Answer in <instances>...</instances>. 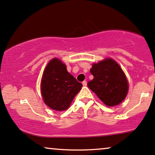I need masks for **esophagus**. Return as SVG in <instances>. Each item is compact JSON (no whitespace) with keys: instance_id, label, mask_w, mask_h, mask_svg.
Returning a JSON list of instances; mask_svg holds the SVG:
<instances>
[{"instance_id":"obj_1","label":"esophagus","mask_w":155,"mask_h":155,"mask_svg":"<svg viewBox=\"0 0 155 155\" xmlns=\"http://www.w3.org/2000/svg\"><path fill=\"white\" fill-rule=\"evenodd\" d=\"M82 84H83L84 86H86V85H87V82H86V81H84L82 82Z\"/></svg>"}]
</instances>
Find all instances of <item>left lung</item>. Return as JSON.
Listing matches in <instances>:
<instances>
[{
	"instance_id": "8db88e82",
	"label": "left lung",
	"mask_w": 155,
	"mask_h": 155,
	"mask_svg": "<svg viewBox=\"0 0 155 155\" xmlns=\"http://www.w3.org/2000/svg\"><path fill=\"white\" fill-rule=\"evenodd\" d=\"M90 72L94 79L88 82V88L106 106H117L125 100L128 80L116 61L109 57L93 63Z\"/></svg>"
}]
</instances>
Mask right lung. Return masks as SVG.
<instances>
[{
	"mask_svg": "<svg viewBox=\"0 0 155 155\" xmlns=\"http://www.w3.org/2000/svg\"><path fill=\"white\" fill-rule=\"evenodd\" d=\"M81 87L82 84L68 72L67 66L59 58L51 59L45 68L40 91L43 101L49 108L66 110Z\"/></svg>",
	"mask_w": 155,
	"mask_h": 155,
	"instance_id": "obj_1",
	"label": "right lung"
}]
</instances>
